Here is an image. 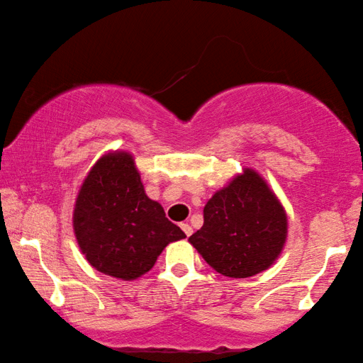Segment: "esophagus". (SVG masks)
I'll use <instances>...</instances> for the list:
<instances>
[{"label":"esophagus","instance_id":"34e87169","mask_svg":"<svg viewBox=\"0 0 363 363\" xmlns=\"http://www.w3.org/2000/svg\"><path fill=\"white\" fill-rule=\"evenodd\" d=\"M181 229L184 230V233H186L187 237L192 235V232H194L192 227H190V224H187V223H182V224H181Z\"/></svg>","mask_w":363,"mask_h":363}]
</instances>
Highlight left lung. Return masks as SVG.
<instances>
[{
    "label": "left lung",
    "instance_id": "left-lung-1",
    "mask_svg": "<svg viewBox=\"0 0 363 363\" xmlns=\"http://www.w3.org/2000/svg\"><path fill=\"white\" fill-rule=\"evenodd\" d=\"M286 233V213L277 195L261 174L245 168L208 200L203 225L189 242L216 272L247 279L272 266Z\"/></svg>",
    "mask_w": 363,
    "mask_h": 363
}]
</instances>
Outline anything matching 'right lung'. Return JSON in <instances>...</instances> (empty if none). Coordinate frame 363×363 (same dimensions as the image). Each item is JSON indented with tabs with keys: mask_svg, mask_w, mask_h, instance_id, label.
Wrapping results in <instances>:
<instances>
[{
	"mask_svg": "<svg viewBox=\"0 0 363 363\" xmlns=\"http://www.w3.org/2000/svg\"><path fill=\"white\" fill-rule=\"evenodd\" d=\"M73 232L99 272L136 280L153 267L168 243L186 238L150 200L130 152L102 155L84 177L73 208Z\"/></svg>",
	"mask_w": 363,
	"mask_h": 363,
	"instance_id": "obj_1",
	"label": "right lung"
}]
</instances>
